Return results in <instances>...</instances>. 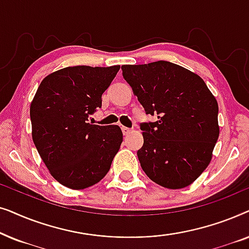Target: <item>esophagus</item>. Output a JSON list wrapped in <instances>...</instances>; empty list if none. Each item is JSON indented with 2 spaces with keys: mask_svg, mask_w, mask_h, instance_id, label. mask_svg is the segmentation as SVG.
<instances>
[{
  "mask_svg": "<svg viewBox=\"0 0 249 249\" xmlns=\"http://www.w3.org/2000/svg\"><path fill=\"white\" fill-rule=\"evenodd\" d=\"M121 129H122V132H124V136H128V135L130 134V132L132 131V129H130V128H127V127H122Z\"/></svg>",
  "mask_w": 249,
  "mask_h": 249,
  "instance_id": "obj_1",
  "label": "esophagus"
}]
</instances>
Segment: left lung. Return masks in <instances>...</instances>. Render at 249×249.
Instances as JSON below:
<instances>
[{
  "instance_id": "obj_1",
  "label": "left lung",
  "mask_w": 249,
  "mask_h": 249,
  "mask_svg": "<svg viewBox=\"0 0 249 249\" xmlns=\"http://www.w3.org/2000/svg\"><path fill=\"white\" fill-rule=\"evenodd\" d=\"M121 69L146 113L158 115L141 125L142 169L165 188L189 186L209 166L219 138L216 98L198 74L168 61Z\"/></svg>"
}]
</instances>
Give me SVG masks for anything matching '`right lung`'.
Masks as SVG:
<instances>
[{
	"instance_id": "right-lung-1",
	"label": "right lung",
	"mask_w": 249,
	"mask_h": 249,
	"mask_svg": "<svg viewBox=\"0 0 249 249\" xmlns=\"http://www.w3.org/2000/svg\"><path fill=\"white\" fill-rule=\"evenodd\" d=\"M120 66L67 67L42 80L30 104L33 142L54 179L85 189L107 176L122 142L119 125L88 122Z\"/></svg>"
}]
</instances>
